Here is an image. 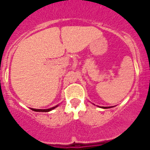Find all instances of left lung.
<instances>
[{"label": "left lung", "mask_w": 150, "mask_h": 150, "mask_svg": "<svg viewBox=\"0 0 150 150\" xmlns=\"http://www.w3.org/2000/svg\"><path fill=\"white\" fill-rule=\"evenodd\" d=\"M103 108H104V109H105V108H110V107H103Z\"/></svg>", "instance_id": "8db88e82"}]
</instances>
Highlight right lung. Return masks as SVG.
Here are the masks:
<instances>
[{
    "label": "right lung",
    "instance_id": "obj_1",
    "mask_svg": "<svg viewBox=\"0 0 150 150\" xmlns=\"http://www.w3.org/2000/svg\"><path fill=\"white\" fill-rule=\"evenodd\" d=\"M57 107V106H56ZM56 107H52L50 109H46V110H40V109H33V108H30V109L32 110L36 111V112H49V111L55 109Z\"/></svg>",
    "mask_w": 150,
    "mask_h": 150
}]
</instances>
